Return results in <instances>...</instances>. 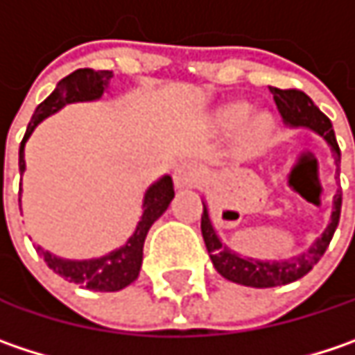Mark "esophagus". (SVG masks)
<instances>
[{
    "mask_svg": "<svg viewBox=\"0 0 355 355\" xmlns=\"http://www.w3.org/2000/svg\"><path fill=\"white\" fill-rule=\"evenodd\" d=\"M202 178V165L196 162H182L173 171V182L178 188H190L193 184H198Z\"/></svg>",
    "mask_w": 355,
    "mask_h": 355,
    "instance_id": "1",
    "label": "esophagus"
}]
</instances>
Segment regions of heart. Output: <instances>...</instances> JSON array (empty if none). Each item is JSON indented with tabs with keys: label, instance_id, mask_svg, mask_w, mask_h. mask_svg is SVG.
Wrapping results in <instances>:
<instances>
[{
	"label": "heart",
	"instance_id": "b5f03b06",
	"mask_svg": "<svg viewBox=\"0 0 355 355\" xmlns=\"http://www.w3.org/2000/svg\"><path fill=\"white\" fill-rule=\"evenodd\" d=\"M248 114H250V107H248V105H244V103H234V105H228L226 109H222L218 119H220V125H222L224 129H236V127H241L242 123L248 119ZM250 129H252L254 135H263L266 129V121L265 119H261V116H257V119L252 121Z\"/></svg>",
	"mask_w": 355,
	"mask_h": 355
}]
</instances>
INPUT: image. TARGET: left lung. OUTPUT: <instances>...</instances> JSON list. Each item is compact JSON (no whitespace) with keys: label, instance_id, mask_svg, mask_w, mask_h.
<instances>
[{"label":"left lung","instance_id":"1","mask_svg":"<svg viewBox=\"0 0 355 355\" xmlns=\"http://www.w3.org/2000/svg\"><path fill=\"white\" fill-rule=\"evenodd\" d=\"M270 92H272L279 113L283 114V121L289 127H307V129H313L315 133H319L329 143L336 165H340L342 153H340V145L336 141L331 121L317 109L313 101L303 90L297 89L283 90L270 87ZM336 180H338V169H336ZM340 212H342V190H338L334 196L331 220H329L327 228L323 230V234L309 246V250H305L293 259H287V261H259V259L242 257L239 252L230 250L218 239L214 226L210 222L206 204H204V214H202V236L206 242L208 254L212 259V265L224 279L239 283V285H246V287H257V289L279 287V285H287V283L305 277L317 265V261L323 257V252L327 250L329 242L334 239V232L340 222Z\"/></svg>","mask_w":355,"mask_h":355}]
</instances>
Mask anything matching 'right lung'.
Instances as JSON below:
<instances>
[{
	"label": "right lung",
	"instance_id": "right-lung-1",
	"mask_svg": "<svg viewBox=\"0 0 355 355\" xmlns=\"http://www.w3.org/2000/svg\"><path fill=\"white\" fill-rule=\"evenodd\" d=\"M111 78H113L111 70L80 68V70H74L72 74H68L66 78H62L56 85L54 92L36 107V113H34L28 129H26V135H24L21 145H19V173L26 171L24 145L40 123L46 116L60 111L68 103H83V101L101 98L105 89L109 87ZM19 190H21V184H19ZM171 200H173V182L169 175H164L162 180L151 184L149 190L145 191L143 216H141L133 236L121 248H116V250L101 257V259L66 261L60 257H54L48 250H42L40 246H36V250L46 265L70 283H76L85 289H92V291H121L139 277L141 263H143V244L147 239V232L153 226V222L167 210Z\"/></svg>",
	"mask_w": 355,
	"mask_h": 355
}]
</instances>
